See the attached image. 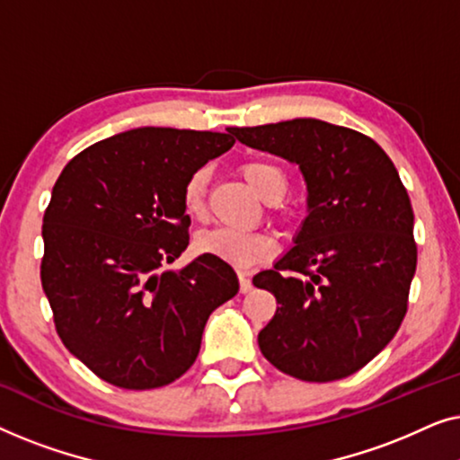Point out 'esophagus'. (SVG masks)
<instances>
[{
  "mask_svg": "<svg viewBox=\"0 0 460 460\" xmlns=\"http://www.w3.org/2000/svg\"><path fill=\"white\" fill-rule=\"evenodd\" d=\"M238 280H241V293H249L253 288V282H251V272L247 270H238Z\"/></svg>",
  "mask_w": 460,
  "mask_h": 460,
  "instance_id": "1",
  "label": "esophagus"
}]
</instances>
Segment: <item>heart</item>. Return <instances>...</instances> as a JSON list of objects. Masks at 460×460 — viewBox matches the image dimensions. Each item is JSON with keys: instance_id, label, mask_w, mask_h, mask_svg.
Listing matches in <instances>:
<instances>
[{"instance_id": "b5f03b06", "label": "heart", "mask_w": 460, "mask_h": 460, "mask_svg": "<svg viewBox=\"0 0 460 460\" xmlns=\"http://www.w3.org/2000/svg\"><path fill=\"white\" fill-rule=\"evenodd\" d=\"M241 173L247 180V184L268 203H276L287 192V173L276 163L247 161L241 165ZM205 186L207 169H197V172L188 175L186 184L181 188V205L190 216H200L205 209ZM197 249L200 253L217 257V260L230 263L234 268H251L272 253L274 243L263 232L216 228L203 232L197 238Z\"/></svg>"}]
</instances>
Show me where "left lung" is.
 <instances>
[{"label":"left lung","mask_w":460,"mask_h":460,"mask_svg":"<svg viewBox=\"0 0 460 460\" xmlns=\"http://www.w3.org/2000/svg\"><path fill=\"white\" fill-rule=\"evenodd\" d=\"M228 131L299 165L307 186L295 247L253 276L279 304L257 337L261 354L301 381L354 375L398 332L417 270L414 213L398 169L368 136L320 119Z\"/></svg>","instance_id":"left-lung-1"}]
</instances>
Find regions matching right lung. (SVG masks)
Segmentation results:
<instances>
[{"mask_svg": "<svg viewBox=\"0 0 460 460\" xmlns=\"http://www.w3.org/2000/svg\"><path fill=\"white\" fill-rule=\"evenodd\" d=\"M217 131L137 128L68 161L43 213L41 287L58 337L93 375L155 389L197 360L211 312L238 293L230 263L188 247V175L232 148Z\"/></svg>", "mask_w": 460, "mask_h": 460, "instance_id": "right-lung-1", "label": "right lung"}]
</instances>
